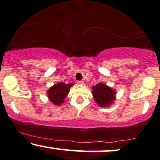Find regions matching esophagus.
<instances>
[{
  "label": "esophagus",
  "instance_id": "34e87169",
  "mask_svg": "<svg viewBox=\"0 0 160 160\" xmlns=\"http://www.w3.org/2000/svg\"><path fill=\"white\" fill-rule=\"evenodd\" d=\"M78 84H79V85H84V82L83 81H78Z\"/></svg>",
  "mask_w": 160,
  "mask_h": 160
}]
</instances>
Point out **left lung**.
Masks as SVG:
<instances>
[{
    "label": "left lung",
    "mask_w": 160,
    "mask_h": 160,
    "mask_svg": "<svg viewBox=\"0 0 160 160\" xmlns=\"http://www.w3.org/2000/svg\"><path fill=\"white\" fill-rule=\"evenodd\" d=\"M94 100L101 107H108L115 101L116 92L103 82H99L92 88Z\"/></svg>",
    "instance_id": "left-lung-1"
}]
</instances>
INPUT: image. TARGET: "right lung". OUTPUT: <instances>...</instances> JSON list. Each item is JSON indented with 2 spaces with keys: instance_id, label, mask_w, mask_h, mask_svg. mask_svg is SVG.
<instances>
[{
  "instance_id": "add662e5",
  "label": "right lung",
  "mask_w": 160,
  "mask_h": 160,
  "mask_svg": "<svg viewBox=\"0 0 160 160\" xmlns=\"http://www.w3.org/2000/svg\"><path fill=\"white\" fill-rule=\"evenodd\" d=\"M74 83L65 84V82H58L48 88L47 91L48 98L52 103L56 106H60L65 102V98L70 91V88Z\"/></svg>"
}]
</instances>
